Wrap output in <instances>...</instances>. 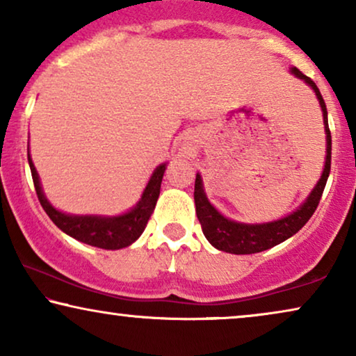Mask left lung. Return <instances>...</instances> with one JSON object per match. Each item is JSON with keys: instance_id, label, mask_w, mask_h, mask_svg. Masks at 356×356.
<instances>
[{"instance_id": "left-lung-1", "label": "left lung", "mask_w": 356, "mask_h": 356, "mask_svg": "<svg viewBox=\"0 0 356 356\" xmlns=\"http://www.w3.org/2000/svg\"><path fill=\"white\" fill-rule=\"evenodd\" d=\"M291 74H295L300 79H303L306 84L311 86V89L316 92L321 108H323L324 116V129H325V140H327V152H325V163L323 175L319 181L316 183L313 191L301 206L295 212L289 213L279 220L267 222V223H240L230 218L223 217L216 207L209 202V199L204 193L201 175H196V183H194V202H196V213L201 223L202 232L209 243L217 250L232 252V254H254L269 250V248L279 245V243L289 240L296 232H300L306 222L313 216L316 207L319 206L321 196L327 183L330 173V152H332V138H330L329 123H327V108H325L324 99L321 95L318 86L305 76L303 72L296 67H291Z\"/></svg>"}]
</instances>
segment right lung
Listing matches in <instances>:
<instances>
[{"instance_id":"1","label":"right lung","mask_w":356,"mask_h":356,"mask_svg":"<svg viewBox=\"0 0 356 356\" xmlns=\"http://www.w3.org/2000/svg\"><path fill=\"white\" fill-rule=\"evenodd\" d=\"M29 167L32 172L33 186H35L38 201H40L43 211L51 218L55 225L70 235L76 238L77 241L86 243V245L102 248V250H121V248L129 246L138 238L143 235L145 225H147L150 216H152L155 204H157L160 194V184L167 168V163L159 165L154 170L147 186H145L143 197L129 212L116 217H102V216H70V213L56 211L55 207L48 202L45 194L42 191L40 178L33 162L29 154L27 147Z\"/></svg>"}]
</instances>
